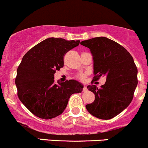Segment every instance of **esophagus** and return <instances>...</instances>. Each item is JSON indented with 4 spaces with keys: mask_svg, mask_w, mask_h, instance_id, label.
Returning a JSON list of instances; mask_svg holds the SVG:
<instances>
[{
    "mask_svg": "<svg viewBox=\"0 0 148 148\" xmlns=\"http://www.w3.org/2000/svg\"><path fill=\"white\" fill-rule=\"evenodd\" d=\"M86 90H87V87H86V86H84V87H83V91L85 92L86 91Z\"/></svg>",
    "mask_w": 148,
    "mask_h": 148,
    "instance_id": "esophagus-1",
    "label": "esophagus"
}]
</instances>
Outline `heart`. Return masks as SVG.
<instances>
[{
	"label": "heart",
	"instance_id": "heart-1",
	"mask_svg": "<svg viewBox=\"0 0 148 148\" xmlns=\"http://www.w3.org/2000/svg\"><path fill=\"white\" fill-rule=\"evenodd\" d=\"M84 75H79V78H80V79H83L84 78Z\"/></svg>",
	"mask_w": 148,
	"mask_h": 148
}]
</instances>
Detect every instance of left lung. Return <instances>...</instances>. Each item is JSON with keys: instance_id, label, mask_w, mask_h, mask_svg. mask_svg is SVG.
Wrapping results in <instances>:
<instances>
[{"instance_id": "8db88e82", "label": "left lung", "mask_w": 148, "mask_h": 148, "mask_svg": "<svg viewBox=\"0 0 148 148\" xmlns=\"http://www.w3.org/2000/svg\"><path fill=\"white\" fill-rule=\"evenodd\" d=\"M90 49L93 60V80L106 76V83L98 88H87L95 94L93 103L86 106L88 112L101 119L117 116L131 103L137 86V68L130 52L117 42L103 36L80 42Z\"/></svg>"}]
</instances>
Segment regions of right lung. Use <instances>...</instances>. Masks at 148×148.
Here are the masks:
<instances>
[{
  "instance_id": "1",
  "label": "right lung",
  "mask_w": 148,
  "mask_h": 148,
  "mask_svg": "<svg viewBox=\"0 0 148 148\" xmlns=\"http://www.w3.org/2000/svg\"><path fill=\"white\" fill-rule=\"evenodd\" d=\"M80 41L62 38L45 39L29 49L17 69L15 83L18 99L37 117L49 119L60 115L73 93L83 86L75 80L55 83L56 71L64 65V56Z\"/></svg>"
}]
</instances>
